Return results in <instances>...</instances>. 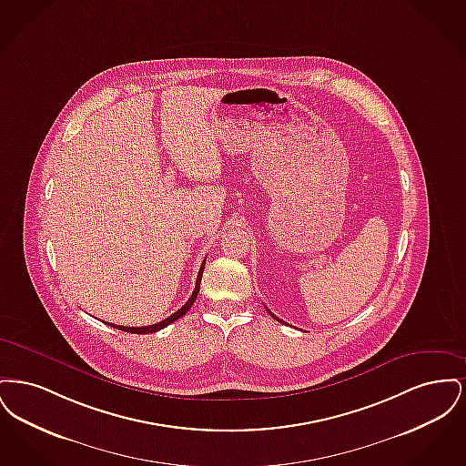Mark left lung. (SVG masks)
<instances>
[{
	"mask_svg": "<svg viewBox=\"0 0 466 466\" xmlns=\"http://www.w3.org/2000/svg\"><path fill=\"white\" fill-rule=\"evenodd\" d=\"M268 312H270V310H268ZM270 316H272V318H276V316H274V314H272V312H270ZM276 319H278V321H281V319H279V318H276Z\"/></svg>",
	"mask_w": 466,
	"mask_h": 466,
	"instance_id": "obj_1",
	"label": "left lung"
}]
</instances>
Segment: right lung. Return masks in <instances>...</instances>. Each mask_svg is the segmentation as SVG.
<instances>
[{
	"label": "right lung",
	"instance_id": "add662e5",
	"mask_svg": "<svg viewBox=\"0 0 466 466\" xmlns=\"http://www.w3.org/2000/svg\"><path fill=\"white\" fill-rule=\"evenodd\" d=\"M204 264H206V260L202 262V266L199 268V276H198V281H196V289L192 291V295H190V299L187 300V304L181 308V309H177L175 314H171L169 318H166V319H162V321H158L156 325H150V327H122V325H110V327H115V329H118V330H122V332H129V333H154L158 332V330H162V329H166L167 325H171L173 321H177L179 319L183 314H187V310L192 308V304H194V300L198 299V293H199L200 289V278H202V270H204Z\"/></svg>",
	"mask_w": 466,
	"mask_h": 466
}]
</instances>
